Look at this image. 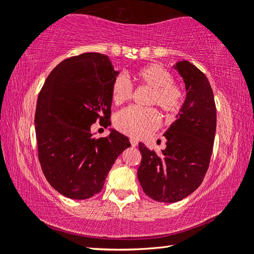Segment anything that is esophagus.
I'll use <instances>...</instances> for the list:
<instances>
[{
	"mask_svg": "<svg viewBox=\"0 0 254 254\" xmlns=\"http://www.w3.org/2000/svg\"><path fill=\"white\" fill-rule=\"evenodd\" d=\"M130 142H131V145H132V147H136L137 143H139V142H137V140H136V139H134V137H131V139H130Z\"/></svg>",
	"mask_w": 254,
	"mask_h": 254,
	"instance_id": "34e87169",
	"label": "esophagus"
}]
</instances>
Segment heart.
<instances>
[{
    "label": "heart",
    "mask_w": 254,
    "mask_h": 254,
    "mask_svg": "<svg viewBox=\"0 0 254 254\" xmlns=\"http://www.w3.org/2000/svg\"><path fill=\"white\" fill-rule=\"evenodd\" d=\"M134 78L137 84L150 89L149 104H156L167 114L178 112L183 103L182 88L173 81V76L165 67L158 64H150L139 68L135 71ZM112 100L117 105L123 104L130 100L132 87L127 79L118 76L112 83ZM160 124V118L156 110H141L137 107H127L115 117V127L124 134L133 137L148 136L157 130Z\"/></svg>",
    "instance_id": "1"
}]
</instances>
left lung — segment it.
<instances>
[{
	"instance_id": "obj_1",
	"label": "left lung",
	"mask_w": 254,
	"mask_h": 254,
	"mask_svg": "<svg viewBox=\"0 0 254 254\" xmlns=\"http://www.w3.org/2000/svg\"><path fill=\"white\" fill-rule=\"evenodd\" d=\"M182 77L186 98L168 127L166 149L158 154L139 143L142 154L137 178L150 198L176 203L195 191L208 169L216 132V107L210 84L187 60L173 66Z\"/></svg>"
}]
</instances>
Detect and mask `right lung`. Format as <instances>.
Masks as SVG:
<instances>
[{
	"label": "right lung",
	"mask_w": 254,
	"mask_h": 254,
	"mask_svg": "<svg viewBox=\"0 0 254 254\" xmlns=\"http://www.w3.org/2000/svg\"><path fill=\"white\" fill-rule=\"evenodd\" d=\"M119 72L109 56L81 54L60 63L38 96L34 127L41 169L68 198L100 192L113 163L131 145L114 128L100 139L91 132L97 119L110 120L112 83Z\"/></svg>",
	"instance_id": "obj_1"
}]
</instances>
